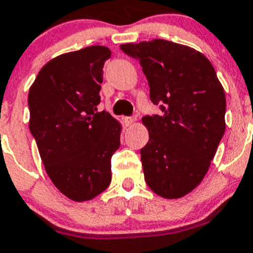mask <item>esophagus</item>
<instances>
[{
    "mask_svg": "<svg viewBox=\"0 0 253 253\" xmlns=\"http://www.w3.org/2000/svg\"><path fill=\"white\" fill-rule=\"evenodd\" d=\"M124 121H125V125H126V126H132V125L135 124L136 120L133 117H125Z\"/></svg>",
    "mask_w": 253,
    "mask_h": 253,
    "instance_id": "1",
    "label": "esophagus"
}]
</instances>
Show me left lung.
<instances>
[{
  "label": "left lung",
  "instance_id": "8db88e82",
  "mask_svg": "<svg viewBox=\"0 0 253 253\" xmlns=\"http://www.w3.org/2000/svg\"><path fill=\"white\" fill-rule=\"evenodd\" d=\"M140 61L150 99L162 114L145 116V182L164 199H179L201 183L225 131V94L211 62L199 50L164 39L127 43Z\"/></svg>",
  "mask_w": 253,
  "mask_h": 253
}]
</instances>
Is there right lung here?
<instances>
[{"instance_id": "1", "label": "right lung", "mask_w": 253, "mask_h": 253, "mask_svg": "<svg viewBox=\"0 0 253 253\" xmlns=\"http://www.w3.org/2000/svg\"><path fill=\"white\" fill-rule=\"evenodd\" d=\"M104 45L63 53L45 63L30 86L29 128L50 181L72 201H87L108 187L111 158L122 126L98 112Z\"/></svg>"}]
</instances>
